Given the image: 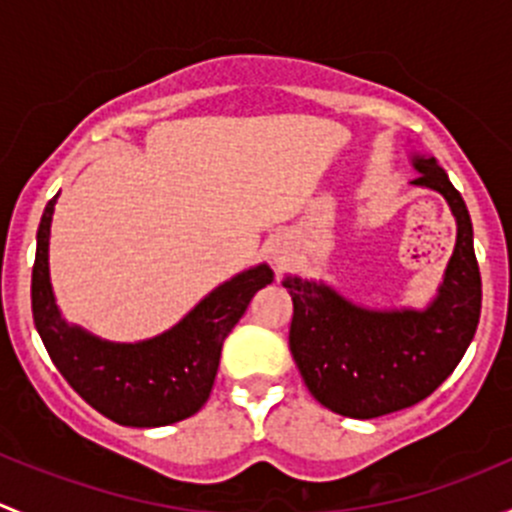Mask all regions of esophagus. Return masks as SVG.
<instances>
[{
  "label": "esophagus",
  "mask_w": 512,
  "mask_h": 512,
  "mask_svg": "<svg viewBox=\"0 0 512 512\" xmlns=\"http://www.w3.org/2000/svg\"><path fill=\"white\" fill-rule=\"evenodd\" d=\"M272 257H275L277 267H285V257H280V255H272Z\"/></svg>",
  "instance_id": "esophagus-1"
}]
</instances>
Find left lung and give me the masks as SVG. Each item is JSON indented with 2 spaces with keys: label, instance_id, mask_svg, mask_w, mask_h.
Masks as SVG:
<instances>
[{
  "label": "left lung",
  "instance_id": "8db88e82",
  "mask_svg": "<svg viewBox=\"0 0 512 512\" xmlns=\"http://www.w3.org/2000/svg\"><path fill=\"white\" fill-rule=\"evenodd\" d=\"M421 188L451 205L456 250L426 309L356 307L324 282L287 275L294 317L289 352L309 394L334 414L376 418L431 396L466 354L480 319V270L473 225L461 193L436 158H414Z\"/></svg>",
  "mask_w": 512,
  "mask_h": 512
}]
</instances>
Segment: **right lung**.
Listing matches in <instances>:
<instances>
[{
    "instance_id": "right-lung-1",
    "label": "right lung",
    "mask_w": 512,
    "mask_h": 512,
    "mask_svg": "<svg viewBox=\"0 0 512 512\" xmlns=\"http://www.w3.org/2000/svg\"><path fill=\"white\" fill-rule=\"evenodd\" d=\"M56 198L36 232L32 312L36 332L71 389L121 426L153 428L198 414L213 391L220 352L252 297L275 280L267 265L240 272L208 294L183 322L138 344L98 339L69 327L49 282V230Z\"/></svg>"
}]
</instances>
